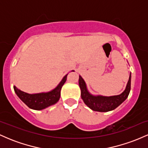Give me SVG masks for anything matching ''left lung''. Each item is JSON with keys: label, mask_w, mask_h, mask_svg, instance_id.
I'll return each mask as SVG.
<instances>
[{"label": "left lung", "mask_w": 148, "mask_h": 148, "mask_svg": "<svg viewBox=\"0 0 148 148\" xmlns=\"http://www.w3.org/2000/svg\"><path fill=\"white\" fill-rule=\"evenodd\" d=\"M79 84L81 90V98L90 108L95 111L107 112L114 110L127 98L131 90V74L126 89L119 95L111 97L92 95L87 90L86 83L81 76H79Z\"/></svg>", "instance_id": "obj_1"}]
</instances>
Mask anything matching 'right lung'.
Masks as SVG:
<instances>
[{"label": "right lung", "instance_id": "1", "mask_svg": "<svg viewBox=\"0 0 148 148\" xmlns=\"http://www.w3.org/2000/svg\"><path fill=\"white\" fill-rule=\"evenodd\" d=\"M67 75L64 76L60 84L55 89L49 92L38 93V94H28L20 90L14 86V92L20 99L29 108L34 110H42L49 106L54 104L58 101L60 97V90L67 80Z\"/></svg>", "mask_w": 148, "mask_h": 148}]
</instances>
